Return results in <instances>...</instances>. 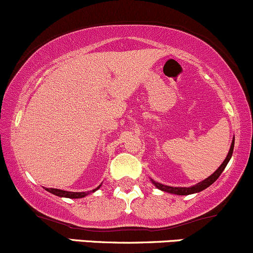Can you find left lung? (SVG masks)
<instances>
[{"label": "left lung", "instance_id": "left-lung-1", "mask_svg": "<svg viewBox=\"0 0 253 253\" xmlns=\"http://www.w3.org/2000/svg\"><path fill=\"white\" fill-rule=\"evenodd\" d=\"M233 147H234V140L232 141L231 149H229L228 155H227V157H226L225 161H223V163L219 167V169H217L214 173H211V175L208 177V178H206L205 181L197 183L196 185H193V187H190V188H177V187H169V185H163V184H161V183H156V182H153V184H155L158 189L167 191V193H170V194H176V195H189V194L202 191L203 189H206V188L210 187L211 184H213V183L215 182L217 178H219V176L221 175L222 171L225 170L226 165H227V163L229 162V159H231L232 153H233Z\"/></svg>", "mask_w": 253, "mask_h": 253}]
</instances>
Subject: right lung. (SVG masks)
Returning <instances> with one entry per match:
<instances>
[{
    "label": "right lung",
    "instance_id": "1",
    "mask_svg": "<svg viewBox=\"0 0 253 253\" xmlns=\"http://www.w3.org/2000/svg\"><path fill=\"white\" fill-rule=\"evenodd\" d=\"M98 188H100V187H97L96 189H94V190H91V191H88V193H72V191L53 189V188H47V189H46V190L50 191L51 194H54V195L60 196V197H69V199H81V197L86 196L90 193H94V191L97 190Z\"/></svg>",
    "mask_w": 253,
    "mask_h": 253
}]
</instances>
